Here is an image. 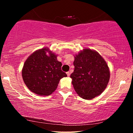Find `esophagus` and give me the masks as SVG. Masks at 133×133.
Returning a JSON list of instances; mask_svg holds the SVG:
<instances>
[{
    "mask_svg": "<svg viewBox=\"0 0 133 133\" xmlns=\"http://www.w3.org/2000/svg\"><path fill=\"white\" fill-rule=\"evenodd\" d=\"M66 74H67V76H68V77H69V76H70V72H69V71L66 72Z\"/></svg>",
    "mask_w": 133,
    "mask_h": 133,
    "instance_id": "34e87169",
    "label": "esophagus"
}]
</instances>
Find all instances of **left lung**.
Here are the masks:
<instances>
[{
	"label": "left lung",
	"mask_w": 133,
	"mask_h": 133,
	"mask_svg": "<svg viewBox=\"0 0 133 133\" xmlns=\"http://www.w3.org/2000/svg\"><path fill=\"white\" fill-rule=\"evenodd\" d=\"M75 70L70 75L77 94L91 100L102 94L109 83L110 73L107 63L100 54L84 49L75 56Z\"/></svg>",
	"instance_id": "obj_1"
}]
</instances>
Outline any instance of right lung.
<instances>
[{
    "instance_id": "obj_1",
    "label": "right lung",
    "mask_w": 133,
    "mask_h": 133,
    "mask_svg": "<svg viewBox=\"0 0 133 133\" xmlns=\"http://www.w3.org/2000/svg\"><path fill=\"white\" fill-rule=\"evenodd\" d=\"M62 63L57 60V55L49 48L39 49L24 62L22 78L31 91L40 96H49L57 89L60 80L67 77L66 73L62 70Z\"/></svg>"
}]
</instances>
